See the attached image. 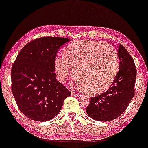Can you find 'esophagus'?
Returning a JSON list of instances; mask_svg holds the SVG:
<instances>
[{"instance_id": "34e87169", "label": "esophagus", "mask_w": 148, "mask_h": 148, "mask_svg": "<svg viewBox=\"0 0 148 148\" xmlns=\"http://www.w3.org/2000/svg\"><path fill=\"white\" fill-rule=\"evenodd\" d=\"M71 95H73V96H74V97H79L80 96V95H79V94H77V93H75V92H71Z\"/></svg>"}]
</instances>
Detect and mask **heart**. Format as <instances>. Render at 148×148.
<instances>
[{
	"instance_id": "b5f03b06",
	"label": "heart",
	"mask_w": 148,
	"mask_h": 148,
	"mask_svg": "<svg viewBox=\"0 0 148 148\" xmlns=\"http://www.w3.org/2000/svg\"><path fill=\"white\" fill-rule=\"evenodd\" d=\"M63 55L55 59L58 79L64 83L75 73L77 86L90 94L102 92L110 87L118 72V53L105 42H74L64 49Z\"/></svg>"
}]
</instances>
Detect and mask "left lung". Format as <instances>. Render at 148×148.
<instances>
[{"instance_id":"1","label":"left lung","mask_w":148,"mask_h":148,"mask_svg":"<svg viewBox=\"0 0 148 148\" xmlns=\"http://www.w3.org/2000/svg\"><path fill=\"white\" fill-rule=\"evenodd\" d=\"M120 59L119 71L108 90L91 97L86 112L91 118L108 122L120 116L135 95L137 69L132 58L123 45L118 50Z\"/></svg>"}]
</instances>
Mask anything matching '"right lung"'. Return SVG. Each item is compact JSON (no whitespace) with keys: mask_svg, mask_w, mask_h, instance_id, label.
<instances>
[{"mask_svg":"<svg viewBox=\"0 0 148 148\" xmlns=\"http://www.w3.org/2000/svg\"><path fill=\"white\" fill-rule=\"evenodd\" d=\"M69 41L57 36L37 38L21 49L13 62L11 91L20 112L32 120L53 118L71 95L54 72L58 50Z\"/></svg>","mask_w":148,"mask_h":148,"instance_id":"1","label":"right lung"}]
</instances>
